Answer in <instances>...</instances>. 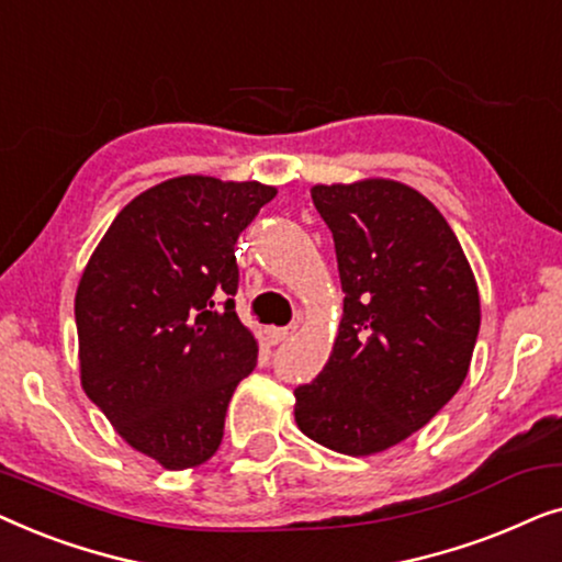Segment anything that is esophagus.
<instances>
[{"instance_id": "1", "label": "esophagus", "mask_w": 562, "mask_h": 562, "mask_svg": "<svg viewBox=\"0 0 562 562\" xmlns=\"http://www.w3.org/2000/svg\"><path fill=\"white\" fill-rule=\"evenodd\" d=\"M294 333H296V322H294V325H289V327H271V329H268V340H271L273 345H279L283 340H289V337Z\"/></svg>"}]
</instances>
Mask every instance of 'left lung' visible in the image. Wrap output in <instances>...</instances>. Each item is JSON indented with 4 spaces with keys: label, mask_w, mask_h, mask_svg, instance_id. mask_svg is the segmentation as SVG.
Instances as JSON below:
<instances>
[{
    "label": "left lung",
    "mask_w": 562,
    "mask_h": 562,
    "mask_svg": "<svg viewBox=\"0 0 562 562\" xmlns=\"http://www.w3.org/2000/svg\"><path fill=\"white\" fill-rule=\"evenodd\" d=\"M335 240L342 322L317 379L294 389L296 425L345 456L425 427L463 383L481 327L473 271L437 206L404 183L314 187Z\"/></svg>",
    "instance_id": "8db88e82"
}]
</instances>
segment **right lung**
<instances>
[{
  "instance_id": "right-lung-1",
  "label": "right lung",
  "mask_w": 562,
  "mask_h": 562,
  "mask_svg": "<svg viewBox=\"0 0 562 562\" xmlns=\"http://www.w3.org/2000/svg\"><path fill=\"white\" fill-rule=\"evenodd\" d=\"M276 196L258 181L179 176L143 191L76 291L81 386L135 450L183 471L217 452L258 345L235 314V243Z\"/></svg>"
}]
</instances>
